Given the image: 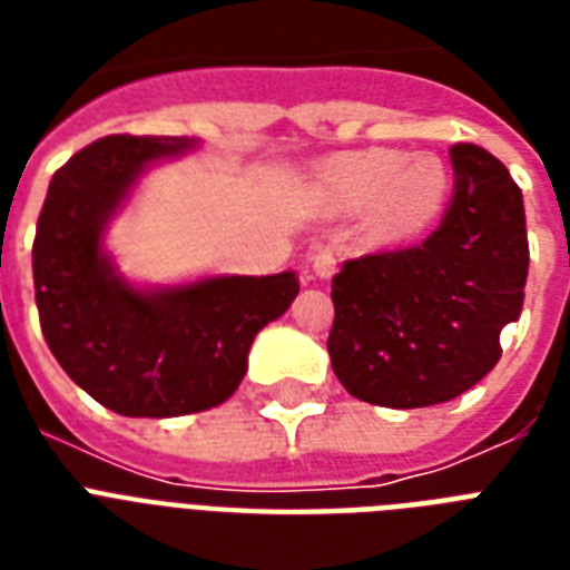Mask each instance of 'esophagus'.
<instances>
[{
  "label": "esophagus",
  "mask_w": 570,
  "mask_h": 570,
  "mask_svg": "<svg viewBox=\"0 0 570 570\" xmlns=\"http://www.w3.org/2000/svg\"><path fill=\"white\" fill-rule=\"evenodd\" d=\"M311 268L316 277H331L337 272V254L331 248H320L311 257Z\"/></svg>",
  "instance_id": "esophagus-1"
}]
</instances>
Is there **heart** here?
Masks as SVG:
<instances>
[{
    "label": "heart",
    "instance_id": "b5f03b06",
    "mask_svg": "<svg viewBox=\"0 0 570 570\" xmlns=\"http://www.w3.org/2000/svg\"><path fill=\"white\" fill-rule=\"evenodd\" d=\"M320 183L331 206L357 213L370 206V227L381 242L414 239L441 215L450 195V171L434 154L373 147L334 156Z\"/></svg>",
    "mask_w": 570,
    "mask_h": 570
}]
</instances>
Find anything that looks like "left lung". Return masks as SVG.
<instances>
[{"label": "left lung", "mask_w": 570, "mask_h": 570, "mask_svg": "<svg viewBox=\"0 0 570 570\" xmlns=\"http://www.w3.org/2000/svg\"><path fill=\"white\" fill-rule=\"evenodd\" d=\"M455 189L423 245L346 259L334 281L328 355L361 402H450L497 366L521 316L530 242L521 189L476 145L450 147Z\"/></svg>", "instance_id": "1"}]
</instances>
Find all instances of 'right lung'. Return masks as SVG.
Masks as SVG:
<instances>
[{
  "instance_id": "1",
  "label": "right lung",
  "mask_w": 570,
  "mask_h": 570,
  "mask_svg": "<svg viewBox=\"0 0 570 570\" xmlns=\"http://www.w3.org/2000/svg\"><path fill=\"white\" fill-rule=\"evenodd\" d=\"M195 147L186 136H106L49 180L31 272L40 331L70 379L124 416H183L222 405L248 370L259 328L298 295L293 272L222 275L136 289L102 250V230L138 174Z\"/></svg>"
}]
</instances>
